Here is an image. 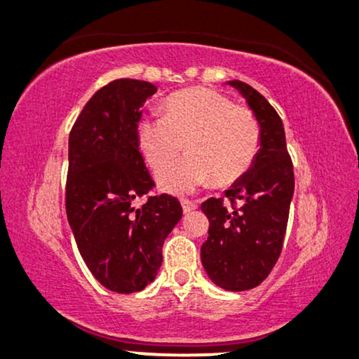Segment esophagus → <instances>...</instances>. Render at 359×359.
Returning a JSON list of instances; mask_svg holds the SVG:
<instances>
[{
	"instance_id": "obj_1",
	"label": "esophagus",
	"mask_w": 359,
	"mask_h": 359,
	"mask_svg": "<svg viewBox=\"0 0 359 359\" xmlns=\"http://www.w3.org/2000/svg\"><path fill=\"white\" fill-rule=\"evenodd\" d=\"M182 208H184V213H189L197 208V203L192 201H187V198H182Z\"/></svg>"
}]
</instances>
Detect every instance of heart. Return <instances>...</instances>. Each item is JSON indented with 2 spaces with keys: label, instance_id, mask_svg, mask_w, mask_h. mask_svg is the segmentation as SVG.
<instances>
[{
  "label": "heart",
  "instance_id": "heart-1",
  "mask_svg": "<svg viewBox=\"0 0 359 359\" xmlns=\"http://www.w3.org/2000/svg\"><path fill=\"white\" fill-rule=\"evenodd\" d=\"M164 111L139 122L137 144L154 172L169 169L187 149L190 156L158 179L165 190L187 192L212 180L230 185L250 170L262 142L250 109L213 89L190 88L170 94Z\"/></svg>",
  "mask_w": 359,
  "mask_h": 359
}]
</instances>
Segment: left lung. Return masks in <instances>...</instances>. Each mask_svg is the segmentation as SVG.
Returning <instances> with one entry per match:
<instances>
[{"mask_svg":"<svg viewBox=\"0 0 359 359\" xmlns=\"http://www.w3.org/2000/svg\"><path fill=\"white\" fill-rule=\"evenodd\" d=\"M229 84L240 90L257 116L262 142L250 170L225 190V198L212 197L202 203L210 225L201 260L213 283L243 292L258 287L278 260L294 174L278 112L247 83Z\"/></svg>","mask_w":359,"mask_h":359,"instance_id":"left-lung-1","label":"left lung"}]
</instances>
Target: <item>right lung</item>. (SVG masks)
I'll return each mask as SVG.
<instances>
[{
  "instance_id": "1",
  "label": "right lung",
  "mask_w": 359,
  "mask_h": 359,
  "mask_svg": "<svg viewBox=\"0 0 359 359\" xmlns=\"http://www.w3.org/2000/svg\"><path fill=\"white\" fill-rule=\"evenodd\" d=\"M156 90L147 81H111L69 134L67 220L89 271L116 293L140 292L156 278L164 240L182 219L175 197L149 195L156 184L139 151L140 109Z\"/></svg>"
}]
</instances>
